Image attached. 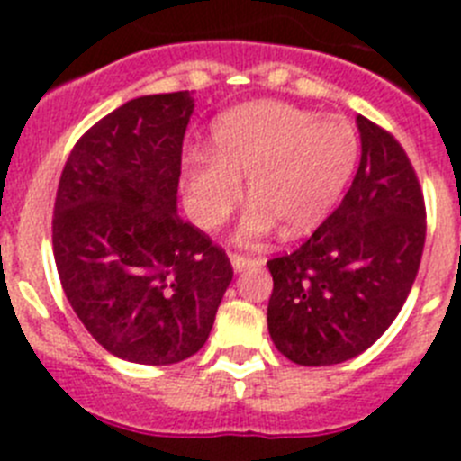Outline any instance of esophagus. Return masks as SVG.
Wrapping results in <instances>:
<instances>
[{
    "instance_id": "obj_1",
    "label": "esophagus",
    "mask_w": 461,
    "mask_h": 461,
    "mask_svg": "<svg viewBox=\"0 0 461 461\" xmlns=\"http://www.w3.org/2000/svg\"><path fill=\"white\" fill-rule=\"evenodd\" d=\"M263 258H251V256H244V254H230V266H233L235 272H242L251 266H260Z\"/></svg>"
}]
</instances>
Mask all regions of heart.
<instances>
[{"instance_id": "b5f03b06", "label": "heart", "mask_w": 461, "mask_h": 461, "mask_svg": "<svg viewBox=\"0 0 461 461\" xmlns=\"http://www.w3.org/2000/svg\"><path fill=\"white\" fill-rule=\"evenodd\" d=\"M214 154L195 149L186 158V207L205 228H217L242 201L251 203L238 238H266L284 226L303 235L319 226L339 198L357 158V138L339 117L254 101L228 110L212 129Z\"/></svg>"}]
</instances>
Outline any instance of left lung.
<instances>
[{
	"label": "left lung",
	"mask_w": 461,
	"mask_h": 461,
	"mask_svg": "<svg viewBox=\"0 0 461 461\" xmlns=\"http://www.w3.org/2000/svg\"><path fill=\"white\" fill-rule=\"evenodd\" d=\"M362 157L351 189L293 254L267 260V330L304 367L367 351L404 307L425 247L420 182L393 133L357 115Z\"/></svg>",
	"instance_id": "obj_1"
}]
</instances>
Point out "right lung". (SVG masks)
Masks as SVG:
<instances>
[{"instance_id": "obj_1", "label": "right lung", "mask_w": 461, "mask_h": 461, "mask_svg": "<svg viewBox=\"0 0 461 461\" xmlns=\"http://www.w3.org/2000/svg\"><path fill=\"white\" fill-rule=\"evenodd\" d=\"M191 92L126 101L76 142L59 177L52 251L73 312L105 351L175 365L203 348L233 267L177 217Z\"/></svg>"}]
</instances>
